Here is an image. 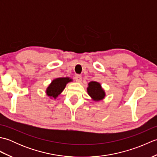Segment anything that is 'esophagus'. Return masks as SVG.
I'll list each match as a JSON object with an SVG mask.
<instances>
[{"mask_svg":"<svg viewBox=\"0 0 157 157\" xmlns=\"http://www.w3.org/2000/svg\"><path fill=\"white\" fill-rule=\"evenodd\" d=\"M75 79L78 82H80L82 81V76L80 75L77 74L75 75Z\"/></svg>","mask_w":157,"mask_h":157,"instance_id":"esophagus-1","label":"esophagus"}]
</instances>
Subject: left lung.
Returning <instances> with one entry per match:
<instances>
[{
  "label": "left lung",
  "instance_id": "8db88e82",
  "mask_svg": "<svg viewBox=\"0 0 157 157\" xmlns=\"http://www.w3.org/2000/svg\"><path fill=\"white\" fill-rule=\"evenodd\" d=\"M88 94L90 96L96 101H101L105 96V92L98 82H91L88 84L87 88Z\"/></svg>",
  "mask_w": 157,
  "mask_h": 157
}]
</instances>
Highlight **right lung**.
I'll list each match as a JSON object with an SVG mask.
<instances>
[{
  "mask_svg": "<svg viewBox=\"0 0 157 157\" xmlns=\"http://www.w3.org/2000/svg\"><path fill=\"white\" fill-rule=\"evenodd\" d=\"M71 81L72 79L69 78H60L54 79L46 89V94L50 97L56 98L63 92L66 84Z\"/></svg>",
  "mask_w": 157,
  "mask_h": 157,
  "instance_id": "right-lung-1",
  "label": "right lung"
}]
</instances>
